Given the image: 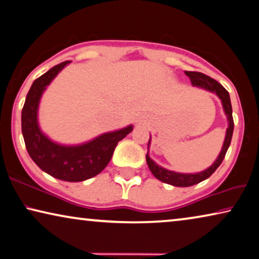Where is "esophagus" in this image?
Returning a JSON list of instances; mask_svg holds the SVG:
<instances>
[{
  "label": "esophagus",
  "instance_id": "1",
  "mask_svg": "<svg viewBox=\"0 0 259 259\" xmlns=\"http://www.w3.org/2000/svg\"><path fill=\"white\" fill-rule=\"evenodd\" d=\"M143 122H144V121H142V119H138V123H140V124H142Z\"/></svg>",
  "mask_w": 259,
  "mask_h": 259
}]
</instances>
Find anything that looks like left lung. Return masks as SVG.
<instances>
[{"mask_svg":"<svg viewBox=\"0 0 259 259\" xmlns=\"http://www.w3.org/2000/svg\"><path fill=\"white\" fill-rule=\"evenodd\" d=\"M185 74L191 79V82L194 87L201 88V90L214 93V94L218 95V98L221 100L223 111H225L227 121H228V128H227V131H226L225 142H223L221 151H220L219 156L215 159L214 163L211 164L208 168L196 173H180V172L171 171V169H167L163 166H160V165H158L157 163H154L149 156V148H150V143H151V136H150V140L148 143V153H146V163H148L150 171L152 172V175L156 177L158 180L163 181L165 184L172 185V186H176V187L193 186V185L199 184L201 183V181L206 180L207 178H209V177L216 171V168L221 165L223 158H225L227 151H228V148L231 142V137H233V131H234L233 109H231L229 93L227 92L226 88L223 87L221 83H219L218 81L211 79L210 76L203 74V73L186 71L185 72Z\"/></svg>","mask_w":259,"mask_h":259,"instance_id":"1","label":"left lung"}]
</instances>
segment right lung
<instances>
[{"mask_svg":"<svg viewBox=\"0 0 259 259\" xmlns=\"http://www.w3.org/2000/svg\"><path fill=\"white\" fill-rule=\"evenodd\" d=\"M69 63L57 65L33 81L22 110V134L29 156L38 167L53 178L78 183L103 171L117 143L133 131L134 125L101 134L76 145L60 144L45 135L38 122L40 99L49 84Z\"/></svg>","mask_w":259,"mask_h":259,"instance_id":"right-lung-1","label":"right lung"}]
</instances>
